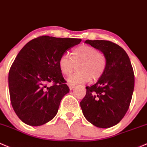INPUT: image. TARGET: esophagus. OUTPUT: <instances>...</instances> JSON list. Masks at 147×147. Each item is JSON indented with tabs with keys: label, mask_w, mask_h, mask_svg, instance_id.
I'll use <instances>...</instances> for the list:
<instances>
[{
	"label": "esophagus",
	"mask_w": 147,
	"mask_h": 147,
	"mask_svg": "<svg viewBox=\"0 0 147 147\" xmlns=\"http://www.w3.org/2000/svg\"><path fill=\"white\" fill-rule=\"evenodd\" d=\"M68 86H69V88L70 90H72V89H73L74 88H75V85L74 84H68Z\"/></svg>",
	"instance_id": "1"
}]
</instances>
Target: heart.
<instances>
[{
	"label": "heart",
	"mask_w": 147,
	"mask_h": 147,
	"mask_svg": "<svg viewBox=\"0 0 147 147\" xmlns=\"http://www.w3.org/2000/svg\"><path fill=\"white\" fill-rule=\"evenodd\" d=\"M72 57L63 54L58 60L60 70L64 75H70L78 65V72L67 78L69 84H75L101 78L107 67V60L103 53L96 48L89 45H82L74 49Z\"/></svg>",
	"instance_id": "obj_1"
}]
</instances>
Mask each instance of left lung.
<instances>
[{
    "label": "left lung",
    "instance_id": "1",
    "mask_svg": "<svg viewBox=\"0 0 147 147\" xmlns=\"http://www.w3.org/2000/svg\"><path fill=\"white\" fill-rule=\"evenodd\" d=\"M107 60L106 72L94 85L86 86L80 106L94 125L109 128L117 125L129 109L135 86V75L127 54L118 44L106 40H86Z\"/></svg>",
    "mask_w": 147,
    "mask_h": 147
}]
</instances>
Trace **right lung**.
Returning a JSON list of instances; mask_svg holds the SVG:
<instances>
[{
	"label": "right lung",
	"instance_id": "1",
	"mask_svg": "<svg viewBox=\"0 0 147 147\" xmlns=\"http://www.w3.org/2000/svg\"><path fill=\"white\" fill-rule=\"evenodd\" d=\"M81 41L41 36L21 49L10 67L8 84L12 106L22 121L40 126L55 116L62 98L69 92L58 60Z\"/></svg>",
	"mask_w": 147,
	"mask_h": 147
}]
</instances>
